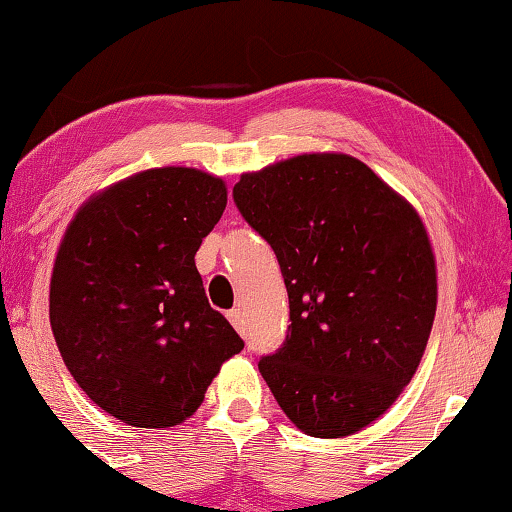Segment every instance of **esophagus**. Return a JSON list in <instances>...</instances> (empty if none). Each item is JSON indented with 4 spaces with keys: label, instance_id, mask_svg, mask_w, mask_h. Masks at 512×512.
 <instances>
[{
    "label": "esophagus",
    "instance_id": "34e87169",
    "mask_svg": "<svg viewBox=\"0 0 512 512\" xmlns=\"http://www.w3.org/2000/svg\"><path fill=\"white\" fill-rule=\"evenodd\" d=\"M227 317H230V322H232L236 331H239V333L246 331V326H243V312L241 310H230V312H227Z\"/></svg>",
    "mask_w": 512,
    "mask_h": 512
}]
</instances>
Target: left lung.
<instances>
[{
	"label": "left lung",
	"instance_id": "1",
	"mask_svg": "<svg viewBox=\"0 0 512 512\" xmlns=\"http://www.w3.org/2000/svg\"><path fill=\"white\" fill-rule=\"evenodd\" d=\"M234 202L278 257L289 329L259 358L301 432L338 439L398 400L437 310V266L416 209L347 154H303L241 174Z\"/></svg>",
	"mask_w": 512,
	"mask_h": 512
}]
</instances>
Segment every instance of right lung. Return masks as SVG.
<instances>
[{"label":"right lung","mask_w":512,"mask_h":512,"mask_svg":"<svg viewBox=\"0 0 512 512\" xmlns=\"http://www.w3.org/2000/svg\"><path fill=\"white\" fill-rule=\"evenodd\" d=\"M227 204L225 181L156 167L82 204L50 280V326L87 398L135 427L200 407L243 340L213 310L195 253Z\"/></svg>","instance_id":"obj_1"}]
</instances>
